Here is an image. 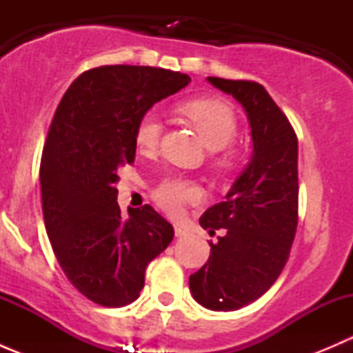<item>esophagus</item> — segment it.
<instances>
[{"label": "esophagus", "mask_w": 353, "mask_h": 353, "mask_svg": "<svg viewBox=\"0 0 353 353\" xmlns=\"http://www.w3.org/2000/svg\"><path fill=\"white\" fill-rule=\"evenodd\" d=\"M174 234H176V237H184L188 236V230L181 225H174Z\"/></svg>", "instance_id": "1"}]
</instances>
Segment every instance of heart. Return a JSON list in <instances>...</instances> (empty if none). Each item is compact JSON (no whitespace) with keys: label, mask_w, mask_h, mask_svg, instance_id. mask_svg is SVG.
<instances>
[{"label":"heart","mask_w":353,"mask_h":353,"mask_svg":"<svg viewBox=\"0 0 353 353\" xmlns=\"http://www.w3.org/2000/svg\"><path fill=\"white\" fill-rule=\"evenodd\" d=\"M184 116L191 121L194 130L210 150L216 152L234 141L237 134V119L234 110L227 104L213 99H196L181 108ZM163 123L159 110L150 109L140 116L134 130V140L141 150H155L162 137ZM229 155L216 159V165L225 167ZM198 198V188L183 179H167L155 190V199L167 213L177 215L184 205Z\"/></svg>","instance_id":"obj_1"}]
</instances>
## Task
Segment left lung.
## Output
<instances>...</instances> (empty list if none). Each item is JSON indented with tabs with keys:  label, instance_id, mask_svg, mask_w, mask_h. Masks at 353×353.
I'll use <instances>...</instances> for the list:
<instances>
[{
	"label": "left lung",
	"instance_id": "left-lung-1",
	"mask_svg": "<svg viewBox=\"0 0 353 353\" xmlns=\"http://www.w3.org/2000/svg\"><path fill=\"white\" fill-rule=\"evenodd\" d=\"M245 110L251 162L199 225L215 234L210 258L190 276L194 301L212 311H237L261 297L285 266L297 230V137L285 114L256 81L208 77Z\"/></svg>",
	"mask_w": 353,
	"mask_h": 353
}]
</instances>
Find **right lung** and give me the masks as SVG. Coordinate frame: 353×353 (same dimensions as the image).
Returning <instances> with one entry per match:
<instances>
[{"label":"right lung","mask_w":353,"mask_h":353,"mask_svg":"<svg viewBox=\"0 0 353 353\" xmlns=\"http://www.w3.org/2000/svg\"><path fill=\"white\" fill-rule=\"evenodd\" d=\"M191 81L152 66H101L81 73L56 109L41 159V193L52 251L73 287L95 304L140 297L145 270L174 237L150 205H117V170L134 162L143 112Z\"/></svg>","instance_id":"1"}]
</instances>
